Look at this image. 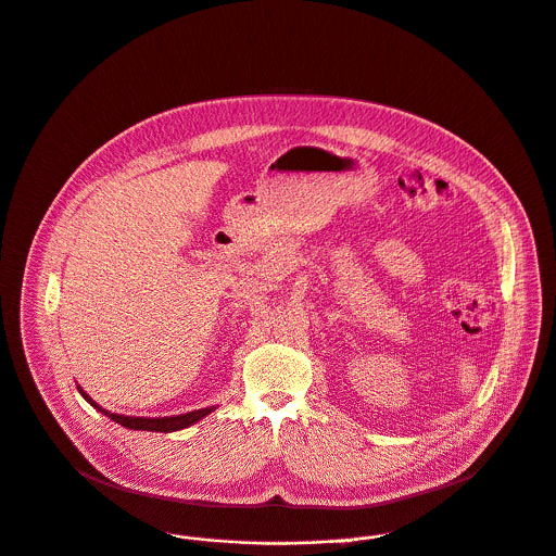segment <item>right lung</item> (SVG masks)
<instances>
[{"label": "right lung", "mask_w": 556, "mask_h": 556, "mask_svg": "<svg viewBox=\"0 0 556 556\" xmlns=\"http://www.w3.org/2000/svg\"><path fill=\"white\" fill-rule=\"evenodd\" d=\"M79 394L84 396V401H88L97 412H101L103 416H108L110 420H114L116 425L125 427V429H134V431H155V433H173V431H181L186 427H192L194 422H199L201 418H205L207 414L214 412V407H205V409H197V412H188L181 416H166V418H136V416H121V414H112L105 412L103 407H99L79 386H77Z\"/></svg>", "instance_id": "right-lung-1"}]
</instances>
